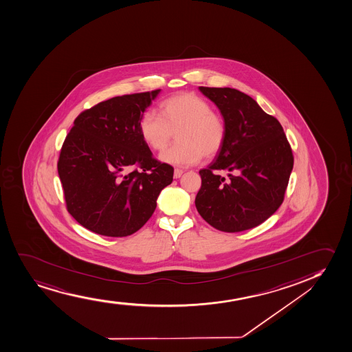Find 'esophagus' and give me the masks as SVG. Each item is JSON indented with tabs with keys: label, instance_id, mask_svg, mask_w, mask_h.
<instances>
[{
	"label": "esophagus",
	"instance_id": "obj_1",
	"mask_svg": "<svg viewBox=\"0 0 352 352\" xmlns=\"http://www.w3.org/2000/svg\"><path fill=\"white\" fill-rule=\"evenodd\" d=\"M182 173H184V170H178V168H175L174 170L173 177L174 179H179L180 177H182Z\"/></svg>",
	"mask_w": 352,
	"mask_h": 352
}]
</instances>
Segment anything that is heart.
<instances>
[{
    "label": "heart",
    "mask_w": 352,
    "mask_h": 352,
    "mask_svg": "<svg viewBox=\"0 0 352 352\" xmlns=\"http://www.w3.org/2000/svg\"><path fill=\"white\" fill-rule=\"evenodd\" d=\"M160 115L148 110L138 122L139 135L151 150L165 148L175 132V142L160 153L172 166L198 164L202 157L213 158L226 140V122L205 99L194 94H178L160 104Z\"/></svg>",
    "instance_id": "obj_1"
}]
</instances>
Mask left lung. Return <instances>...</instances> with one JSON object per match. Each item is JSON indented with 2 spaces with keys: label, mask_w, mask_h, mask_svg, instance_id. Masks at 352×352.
I'll return each instance as SVG.
<instances>
[{
  "label": "left lung",
  "mask_w": 352,
  "mask_h": 352,
  "mask_svg": "<svg viewBox=\"0 0 352 352\" xmlns=\"http://www.w3.org/2000/svg\"><path fill=\"white\" fill-rule=\"evenodd\" d=\"M221 112L226 140L210 166L200 170L195 207L214 228L235 233L265 222L285 199L294 166L283 127L252 97L230 87H200ZM228 170L225 179L213 172Z\"/></svg>",
  "instance_id": "1"
}]
</instances>
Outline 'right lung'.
Here are the masks:
<instances>
[{"instance_id":"obj_1","label":"right lung","mask_w":352,"mask_h":352,"mask_svg":"<svg viewBox=\"0 0 352 352\" xmlns=\"http://www.w3.org/2000/svg\"><path fill=\"white\" fill-rule=\"evenodd\" d=\"M160 90L107 99L75 119L57 164L67 212L104 236H127L152 217L173 167L153 158L139 119Z\"/></svg>"}]
</instances>
